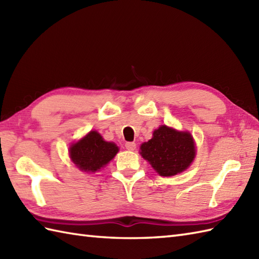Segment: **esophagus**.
Here are the masks:
<instances>
[{"mask_svg": "<svg viewBox=\"0 0 259 259\" xmlns=\"http://www.w3.org/2000/svg\"><path fill=\"white\" fill-rule=\"evenodd\" d=\"M125 148L130 151H134L136 149V144H135V142H126Z\"/></svg>", "mask_w": 259, "mask_h": 259, "instance_id": "obj_1", "label": "esophagus"}]
</instances>
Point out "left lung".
<instances>
[{"label": "left lung", "instance_id": "8db88e82", "mask_svg": "<svg viewBox=\"0 0 259 259\" xmlns=\"http://www.w3.org/2000/svg\"><path fill=\"white\" fill-rule=\"evenodd\" d=\"M140 155L162 177L183 172L196 156L194 138L188 131L160 125L152 138L140 147Z\"/></svg>", "mask_w": 259, "mask_h": 259}]
</instances>
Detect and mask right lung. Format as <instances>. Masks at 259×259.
Masks as SVG:
<instances>
[{"instance_id":"right-lung-1","label":"right lung","mask_w":259,"mask_h":259,"mask_svg":"<svg viewBox=\"0 0 259 259\" xmlns=\"http://www.w3.org/2000/svg\"><path fill=\"white\" fill-rule=\"evenodd\" d=\"M118 151L117 145L104 140L97 131H90L69 149L71 160L85 172H96L106 167Z\"/></svg>"}]
</instances>
